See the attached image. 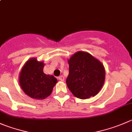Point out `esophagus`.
Returning <instances> with one entry per match:
<instances>
[{
	"label": "esophagus",
	"instance_id": "1",
	"mask_svg": "<svg viewBox=\"0 0 132 132\" xmlns=\"http://www.w3.org/2000/svg\"><path fill=\"white\" fill-rule=\"evenodd\" d=\"M59 79L60 80H61V81H64V77L63 75H61V76L59 77Z\"/></svg>",
	"mask_w": 132,
	"mask_h": 132
}]
</instances>
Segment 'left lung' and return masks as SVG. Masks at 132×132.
Wrapping results in <instances>:
<instances>
[{"label":"left lung","mask_w":132,"mask_h":132,"mask_svg":"<svg viewBox=\"0 0 132 132\" xmlns=\"http://www.w3.org/2000/svg\"><path fill=\"white\" fill-rule=\"evenodd\" d=\"M66 84L74 96L86 99L100 92L105 80V69L99 60L86 52H76L68 59Z\"/></svg>","instance_id":"left-lung-1"}]
</instances>
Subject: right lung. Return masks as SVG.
Returning a JSON list of instances; mask_svg holds the SVG:
<instances>
[{"instance_id": "obj_1", "label": "right lung", "mask_w": 132, "mask_h": 132, "mask_svg": "<svg viewBox=\"0 0 132 132\" xmlns=\"http://www.w3.org/2000/svg\"><path fill=\"white\" fill-rule=\"evenodd\" d=\"M43 61L31 58L26 62L19 73V81L23 92L32 98L44 99L50 96L57 82L54 76L43 71Z\"/></svg>"}]
</instances>
